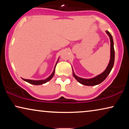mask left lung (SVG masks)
I'll return each instance as SVG.
<instances>
[{
	"instance_id": "8db88e82",
	"label": "left lung",
	"mask_w": 129,
	"mask_h": 129,
	"mask_svg": "<svg viewBox=\"0 0 129 129\" xmlns=\"http://www.w3.org/2000/svg\"><path fill=\"white\" fill-rule=\"evenodd\" d=\"M106 32L107 35H109V38H110V59L109 63L107 66V68L104 71L103 73L100 74V75L97 76L93 77L92 79H83L80 78V77H77L76 75L73 72V76L80 83L83 84V85L86 86H95L97 84H99L101 83L102 82L106 79L107 76L109 75L110 73L111 70H112L113 67L114 65V44H113V40L112 36L111 35L110 32L108 31H106Z\"/></svg>"
}]
</instances>
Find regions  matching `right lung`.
<instances>
[{
	"label": "right lung",
	"mask_w": 129,
	"mask_h": 129,
	"mask_svg": "<svg viewBox=\"0 0 129 129\" xmlns=\"http://www.w3.org/2000/svg\"><path fill=\"white\" fill-rule=\"evenodd\" d=\"M57 62H58V60H57V63H56V66H55V67H54V70H53V73H52V75H51L49 77H47V79H45V80H29V79H23V80L26 81V82L32 84H34V85H40V84H42L45 83H46V82H48V81L50 80V79H52L53 77V76H54V71H55V68H56V64H57Z\"/></svg>",
	"instance_id": "1"
}]
</instances>
